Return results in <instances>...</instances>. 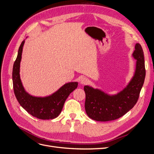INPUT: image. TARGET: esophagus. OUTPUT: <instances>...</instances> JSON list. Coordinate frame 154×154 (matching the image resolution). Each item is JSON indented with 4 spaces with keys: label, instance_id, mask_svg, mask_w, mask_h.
Instances as JSON below:
<instances>
[{
    "label": "esophagus",
    "instance_id": "1",
    "mask_svg": "<svg viewBox=\"0 0 154 154\" xmlns=\"http://www.w3.org/2000/svg\"><path fill=\"white\" fill-rule=\"evenodd\" d=\"M88 82V79L87 77H82L80 79L81 84H87Z\"/></svg>",
    "mask_w": 154,
    "mask_h": 154
}]
</instances>
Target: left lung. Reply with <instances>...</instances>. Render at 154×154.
<instances>
[{
  "label": "left lung",
  "instance_id": "left-lung-1",
  "mask_svg": "<svg viewBox=\"0 0 154 154\" xmlns=\"http://www.w3.org/2000/svg\"><path fill=\"white\" fill-rule=\"evenodd\" d=\"M137 60L134 77L129 85L117 95L110 96L98 89L85 86L86 94L85 108L90 118L100 122H108L120 118L131 109L138 100L145 78L143 51L137 43L133 52Z\"/></svg>",
  "mask_w": 154,
  "mask_h": 154
}]
</instances>
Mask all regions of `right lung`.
Wrapping results in <instances>:
<instances>
[{
	"label": "right lung",
	"instance_id": "1",
	"mask_svg": "<svg viewBox=\"0 0 154 154\" xmlns=\"http://www.w3.org/2000/svg\"><path fill=\"white\" fill-rule=\"evenodd\" d=\"M25 41L21 43L13 68V83L15 96L27 112L41 120L54 119L61 113L63 104L69 94L78 87L77 82L65 84L51 95L45 97L32 96L26 92L20 77V65Z\"/></svg>",
	"mask_w": 154,
	"mask_h": 154
}]
</instances>
